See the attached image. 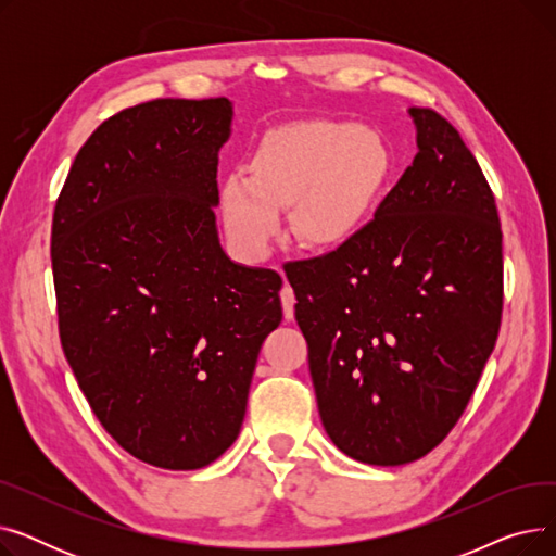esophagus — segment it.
<instances>
[{"instance_id":"1","label":"esophagus","mask_w":556,"mask_h":556,"mask_svg":"<svg viewBox=\"0 0 556 556\" xmlns=\"http://www.w3.org/2000/svg\"><path fill=\"white\" fill-rule=\"evenodd\" d=\"M279 298H281L283 317L286 319H293L295 317V293H293V288H290L288 283H283L281 290H279Z\"/></svg>"}]
</instances>
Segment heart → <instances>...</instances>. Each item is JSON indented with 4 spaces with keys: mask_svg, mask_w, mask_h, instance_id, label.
Returning a JSON list of instances; mask_svg holds the SVG:
<instances>
[{
    "mask_svg": "<svg viewBox=\"0 0 556 556\" xmlns=\"http://www.w3.org/2000/svg\"><path fill=\"white\" fill-rule=\"evenodd\" d=\"M390 170L383 137L338 122H293L263 135L248 164L220 191L229 239L245 256L263 258L293 204L295 237L319 250L346 243L361 227Z\"/></svg>",
    "mask_w": 556,
    "mask_h": 556,
    "instance_id": "obj_1",
    "label": "heart"
}]
</instances>
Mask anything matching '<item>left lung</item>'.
<instances>
[{
    "mask_svg": "<svg viewBox=\"0 0 556 556\" xmlns=\"http://www.w3.org/2000/svg\"><path fill=\"white\" fill-rule=\"evenodd\" d=\"M407 114L419 153L374 220L286 270L319 419L344 455L374 466L415 462L451 432L503 311V233L484 175L440 114Z\"/></svg>",
    "mask_w": 556,
    "mask_h": 556,
    "instance_id": "obj_1",
    "label": "left lung"
}]
</instances>
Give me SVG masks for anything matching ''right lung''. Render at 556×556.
<instances>
[{
  "instance_id": "right-lung-1",
  "label": "right lung",
  "mask_w": 556,
  "mask_h": 556,
  "mask_svg": "<svg viewBox=\"0 0 556 556\" xmlns=\"http://www.w3.org/2000/svg\"><path fill=\"white\" fill-rule=\"evenodd\" d=\"M229 99H157L103 122L55 202L51 266L65 358L132 457L193 471L237 440L281 277L220 245L216 168Z\"/></svg>"
}]
</instances>
